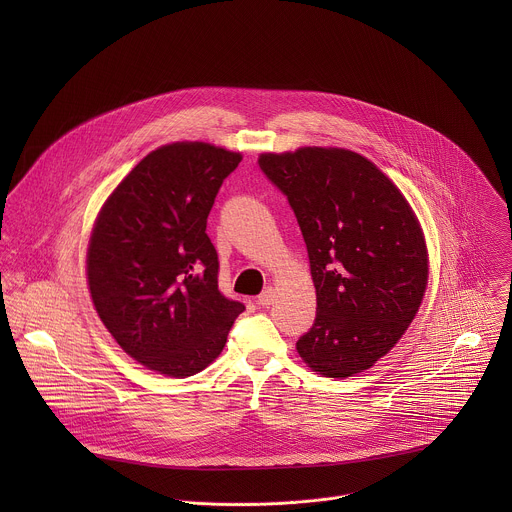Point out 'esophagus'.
Instances as JSON below:
<instances>
[{
	"label": "esophagus",
	"mask_w": 512,
	"mask_h": 512,
	"mask_svg": "<svg viewBox=\"0 0 512 512\" xmlns=\"http://www.w3.org/2000/svg\"><path fill=\"white\" fill-rule=\"evenodd\" d=\"M274 299H276V290L270 286V288H266L264 292L258 295V305L268 307V305H272V303H274Z\"/></svg>",
	"instance_id": "obj_1"
}]
</instances>
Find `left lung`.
<instances>
[{"label":"left lung","mask_w":512,"mask_h":512,"mask_svg":"<svg viewBox=\"0 0 512 512\" xmlns=\"http://www.w3.org/2000/svg\"><path fill=\"white\" fill-rule=\"evenodd\" d=\"M258 163L292 205L317 295L297 355L321 376L365 372L422 305L430 258L420 220L392 179L357 151L297 147L260 153Z\"/></svg>","instance_id":"8db88e82"}]
</instances>
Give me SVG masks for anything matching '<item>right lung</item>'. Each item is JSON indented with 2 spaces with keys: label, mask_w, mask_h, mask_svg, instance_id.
Instances as JSON below:
<instances>
[{
  "label": "right lung",
  "mask_w": 512,
  "mask_h": 512,
  "mask_svg": "<svg viewBox=\"0 0 512 512\" xmlns=\"http://www.w3.org/2000/svg\"><path fill=\"white\" fill-rule=\"evenodd\" d=\"M240 151L173 142L149 151L94 220L86 282L94 309L134 361L173 378L211 365L244 305L219 292L207 217Z\"/></svg>",
  "instance_id": "obj_1"
}]
</instances>
